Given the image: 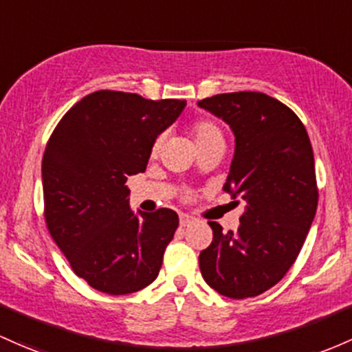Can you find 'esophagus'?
<instances>
[{
  "instance_id": "34e87169",
  "label": "esophagus",
  "mask_w": 352,
  "mask_h": 352,
  "mask_svg": "<svg viewBox=\"0 0 352 352\" xmlns=\"http://www.w3.org/2000/svg\"><path fill=\"white\" fill-rule=\"evenodd\" d=\"M194 217H190V215H187V214H180V226L182 227H187V226H190V223H194Z\"/></svg>"
}]
</instances>
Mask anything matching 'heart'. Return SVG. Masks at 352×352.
I'll return each mask as SVG.
<instances>
[{
  "label": "heart",
  "instance_id": "heart-1",
  "mask_svg": "<svg viewBox=\"0 0 352 352\" xmlns=\"http://www.w3.org/2000/svg\"><path fill=\"white\" fill-rule=\"evenodd\" d=\"M190 132L192 137H194L195 146L212 144V142H223L222 130L212 120H197V122H194V125H192ZM162 144H164V137L158 135L152 144V155H157L160 152Z\"/></svg>",
  "mask_w": 352,
  "mask_h": 352
}]
</instances>
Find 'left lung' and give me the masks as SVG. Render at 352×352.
Instances as JSON below:
<instances>
[{"label": "left lung", "instance_id": "obj_1", "mask_svg": "<svg viewBox=\"0 0 352 352\" xmlns=\"http://www.w3.org/2000/svg\"><path fill=\"white\" fill-rule=\"evenodd\" d=\"M197 105L234 132L223 190L245 202L235 232L208 222L214 239L200 252V272L219 294L256 297L291 269L314 220L319 194L311 140L291 108L261 91L220 94Z\"/></svg>", "mask_w": 352, "mask_h": 352}]
</instances>
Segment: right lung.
<instances>
[{
	"label": "right lung",
	"mask_w": 352,
	"mask_h": 352,
	"mask_svg": "<svg viewBox=\"0 0 352 352\" xmlns=\"http://www.w3.org/2000/svg\"><path fill=\"white\" fill-rule=\"evenodd\" d=\"M185 105L100 90L69 108L46 144V227L73 272L96 291L132 294L160 272L179 215L172 208L135 214L125 182L145 172L153 140Z\"/></svg>",
	"instance_id": "obj_1"
}]
</instances>
